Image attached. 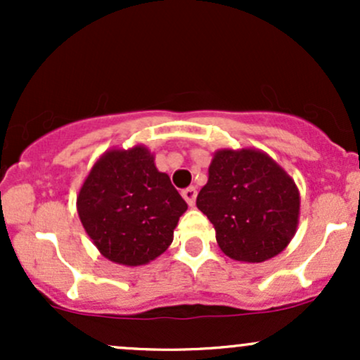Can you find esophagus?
<instances>
[{"instance_id":"34e87169","label":"esophagus","mask_w":360,"mask_h":360,"mask_svg":"<svg viewBox=\"0 0 360 360\" xmlns=\"http://www.w3.org/2000/svg\"><path fill=\"white\" fill-rule=\"evenodd\" d=\"M196 194H198V191H196V188H188V189H184L183 191V198L186 200V203H188L189 206H193L194 205V201H196Z\"/></svg>"}]
</instances>
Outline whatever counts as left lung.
Returning a JSON list of instances; mask_svg holds the SVG:
<instances>
[{
	"mask_svg": "<svg viewBox=\"0 0 360 360\" xmlns=\"http://www.w3.org/2000/svg\"><path fill=\"white\" fill-rule=\"evenodd\" d=\"M196 206L213 223L223 254L264 262L295 237L300 193L288 172L264 152L221 148L214 152Z\"/></svg>",
	"mask_w": 360,
	"mask_h": 360,
	"instance_id": "1",
	"label": "left lung"
}]
</instances>
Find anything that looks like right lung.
<instances>
[{"label":"right lung","mask_w":360,"mask_h":360,"mask_svg":"<svg viewBox=\"0 0 360 360\" xmlns=\"http://www.w3.org/2000/svg\"><path fill=\"white\" fill-rule=\"evenodd\" d=\"M186 210L143 146L105 152L77 194L86 233L101 255L122 266H143L166 252Z\"/></svg>","instance_id":"1"}]
</instances>
